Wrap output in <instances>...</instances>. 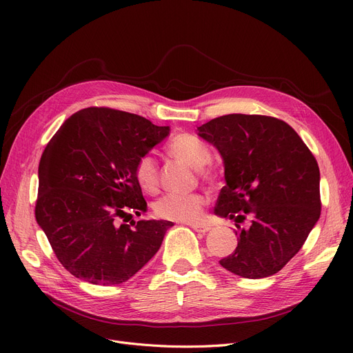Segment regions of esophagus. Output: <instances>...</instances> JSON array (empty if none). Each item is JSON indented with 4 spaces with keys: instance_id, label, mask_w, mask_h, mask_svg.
I'll return each mask as SVG.
<instances>
[{
    "instance_id": "esophagus-1",
    "label": "esophagus",
    "mask_w": 353,
    "mask_h": 353,
    "mask_svg": "<svg viewBox=\"0 0 353 353\" xmlns=\"http://www.w3.org/2000/svg\"><path fill=\"white\" fill-rule=\"evenodd\" d=\"M192 229L194 230V232H197V233H208L209 230H210V228L209 226H206V225H192Z\"/></svg>"
}]
</instances>
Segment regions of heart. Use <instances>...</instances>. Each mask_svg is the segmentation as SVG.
Here are the masks:
<instances>
[{
  "mask_svg": "<svg viewBox=\"0 0 353 353\" xmlns=\"http://www.w3.org/2000/svg\"><path fill=\"white\" fill-rule=\"evenodd\" d=\"M169 152L180 161L186 163L199 174L212 180V170L206 169V164L212 160L210 148L190 134H180L169 144ZM134 177L139 186L148 193H153L159 188V164L152 154H144L137 159L134 164ZM206 197L201 194H165L159 199L154 205V212L159 217L165 220L181 221V223H196L203 216L206 208Z\"/></svg>",
  "mask_w": 353,
  "mask_h": 353,
  "instance_id": "b5f03b06",
  "label": "heart"
}]
</instances>
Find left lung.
Instances as JSON below:
<instances>
[{
	"instance_id": "8db88e82",
	"label": "left lung",
	"mask_w": 353,
	"mask_h": 353,
	"mask_svg": "<svg viewBox=\"0 0 353 353\" xmlns=\"http://www.w3.org/2000/svg\"><path fill=\"white\" fill-rule=\"evenodd\" d=\"M225 163L226 186L214 213L236 225L237 248L220 265L248 279L279 272L298 253L321 216L319 165L283 120L228 114L197 127Z\"/></svg>"
}]
</instances>
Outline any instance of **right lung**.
<instances>
[{"mask_svg":"<svg viewBox=\"0 0 353 353\" xmlns=\"http://www.w3.org/2000/svg\"><path fill=\"white\" fill-rule=\"evenodd\" d=\"M169 132L127 111L88 107L52 136L39 165L35 219L72 276L119 285L157 253L172 221L133 220L130 228L120 220L147 212L134 164Z\"/></svg>","mask_w":353,"mask_h":353,"instance_id":"obj_1","label":"right lung"}]
</instances>
